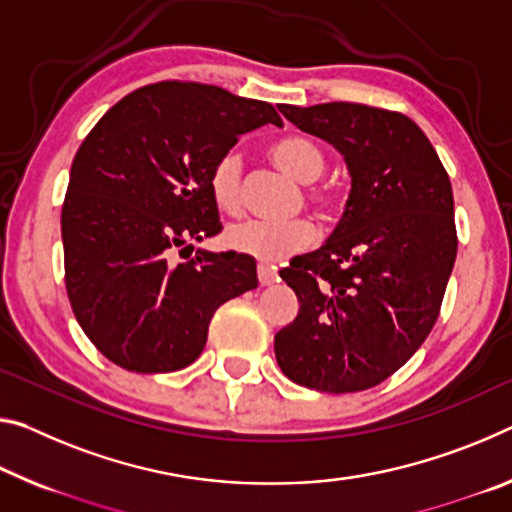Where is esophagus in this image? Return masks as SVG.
Returning a JSON list of instances; mask_svg holds the SVG:
<instances>
[{"label":"esophagus","mask_w":512,"mask_h":512,"mask_svg":"<svg viewBox=\"0 0 512 512\" xmlns=\"http://www.w3.org/2000/svg\"><path fill=\"white\" fill-rule=\"evenodd\" d=\"M257 278H259V285L266 287L278 280V273H275L269 264H257Z\"/></svg>","instance_id":"esophagus-1"}]
</instances>
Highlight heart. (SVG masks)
<instances>
[{
	"label": "heart",
	"instance_id": "obj_1",
	"mask_svg": "<svg viewBox=\"0 0 512 512\" xmlns=\"http://www.w3.org/2000/svg\"><path fill=\"white\" fill-rule=\"evenodd\" d=\"M271 157L287 175L300 184L319 180L326 168V154L312 139L305 136H285L273 143ZM209 193L214 205L225 214H237L241 209V157L227 150L209 168ZM310 202L321 214L332 209V196L326 191H310ZM314 230L303 218L294 221H243L230 225L225 232L227 248L234 253L255 257L259 262L278 264L289 255L303 250L312 241Z\"/></svg>",
	"mask_w": 512,
	"mask_h": 512
}]
</instances>
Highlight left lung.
<instances>
[{
	"instance_id": "obj_1",
	"label": "left lung",
	"mask_w": 512,
	"mask_h": 512,
	"mask_svg": "<svg viewBox=\"0 0 512 512\" xmlns=\"http://www.w3.org/2000/svg\"><path fill=\"white\" fill-rule=\"evenodd\" d=\"M280 111L335 145L351 193L330 239L280 271L300 307L275 358L303 387L362 392L399 371L440 314L458 253L449 175L403 113L355 102Z\"/></svg>"
}]
</instances>
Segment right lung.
I'll return each mask as SVG.
<instances>
[{
	"mask_svg": "<svg viewBox=\"0 0 512 512\" xmlns=\"http://www.w3.org/2000/svg\"><path fill=\"white\" fill-rule=\"evenodd\" d=\"M282 120L269 102L196 81L125 95L79 145L61 212L66 289L81 330L127 371L196 362L214 312L257 287L255 257L193 241L223 230L209 168L241 134ZM180 247L190 259L172 257Z\"/></svg>",
	"mask_w": 512,
	"mask_h": 512,
	"instance_id": "right-lung-1",
	"label": "right lung"
}]
</instances>
